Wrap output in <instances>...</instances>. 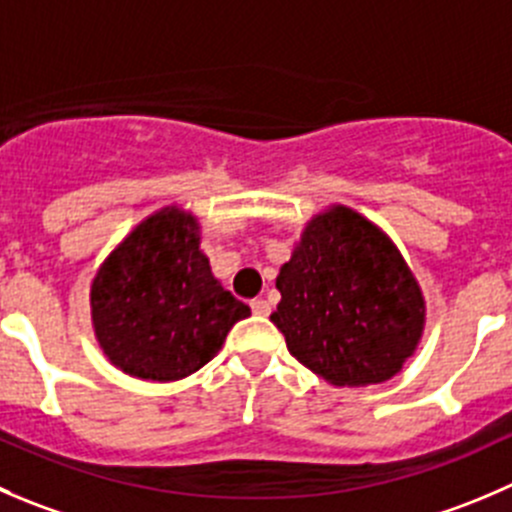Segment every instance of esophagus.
Listing matches in <instances>:
<instances>
[{
  "instance_id": "1",
  "label": "esophagus",
  "mask_w": 512,
  "mask_h": 512,
  "mask_svg": "<svg viewBox=\"0 0 512 512\" xmlns=\"http://www.w3.org/2000/svg\"><path fill=\"white\" fill-rule=\"evenodd\" d=\"M250 307H252V312H255V315H260V317H267L270 315V302L265 300V297H257V300H252L250 302Z\"/></svg>"
}]
</instances>
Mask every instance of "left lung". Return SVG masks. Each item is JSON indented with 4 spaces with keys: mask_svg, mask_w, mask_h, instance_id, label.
Wrapping results in <instances>:
<instances>
[{
    "mask_svg": "<svg viewBox=\"0 0 512 512\" xmlns=\"http://www.w3.org/2000/svg\"><path fill=\"white\" fill-rule=\"evenodd\" d=\"M270 320L287 350L332 385L385 382L413 355L425 302L393 242L347 207L317 215L280 267Z\"/></svg>",
    "mask_w": 512,
    "mask_h": 512,
    "instance_id": "8db88e82",
    "label": "left lung"
}]
</instances>
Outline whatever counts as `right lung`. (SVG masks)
<instances>
[{
  "instance_id": "obj_1",
  "label": "right lung",
  "mask_w": 512,
  "mask_h": 512,
  "mask_svg": "<svg viewBox=\"0 0 512 512\" xmlns=\"http://www.w3.org/2000/svg\"><path fill=\"white\" fill-rule=\"evenodd\" d=\"M250 307L212 277L197 220L162 210L99 267L92 322L104 355L142 380H180L217 355Z\"/></svg>"
}]
</instances>
